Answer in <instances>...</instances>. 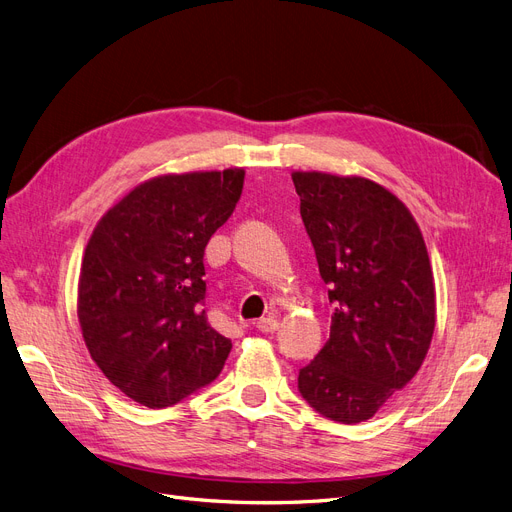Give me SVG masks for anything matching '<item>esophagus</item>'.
I'll list each match as a JSON object with an SVG mask.
<instances>
[{"label":"esophagus","mask_w":512,"mask_h":512,"mask_svg":"<svg viewBox=\"0 0 512 512\" xmlns=\"http://www.w3.org/2000/svg\"><path fill=\"white\" fill-rule=\"evenodd\" d=\"M278 328V320L274 316H265L257 322V330L259 332H274Z\"/></svg>","instance_id":"1"}]
</instances>
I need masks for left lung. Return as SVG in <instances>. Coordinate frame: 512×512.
<instances>
[{
  "instance_id": "obj_1",
  "label": "left lung",
  "mask_w": 512,
  "mask_h": 512,
  "mask_svg": "<svg viewBox=\"0 0 512 512\" xmlns=\"http://www.w3.org/2000/svg\"><path fill=\"white\" fill-rule=\"evenodd\" d=\"M328 299L330 339L299 370L322 416L355 425L406 387L435 330V282L420 228L399 198L360 175L293 171Z\"/></svg>"
}]
</instances>
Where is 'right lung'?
Listing matches in <instances>:
<instances>
[{
	"label": "right lung",
	"instance_id": "right-lung-1",
	"mask_svg": "<svg viewBox=\"0 0 512 512\" xmlns=\"http://www.w3.org/2000/svg\"><path fill=\"white\" fill-rule=\"evenodd\" d=\"M244 169L169 173L104 213L85 247L77 316L106 379L167 408L217 379L232 349L205 311V247L232 215Z\"/></svg>",
	"mask_w": 512,
	"mask_h": 512
}]
</instances>
